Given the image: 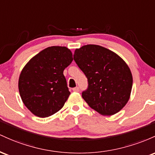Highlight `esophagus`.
I'll return each instance as SVG.
<instances>
[{
    "label": "esophagus",
    "mask_w": 155,
    "mask_h": 155,
    "mask_svg": "<svg viewBox=\"0 0 155 155\" xmlns=\"http://www.w3.org/2000/svg\"><path fill=\"white\" fill-rule=\"evenodd\" d=\"M72 90H73V91H74V92L79 91V90H80L79 87H75V88H73Z\"/></svg>",
    "instance_id": "esophagus-1"
}]
</instances>
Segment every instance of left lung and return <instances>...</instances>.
<instances>
[{"mask_svg": "<svg viewBox=\"0 0 155 155\" xmlns=\"http://www.w3.org/2000/svg\"><path fill=\"white\" fill-rule=\"evenodd\" d=\"M74 60L88 78V88L82 97L92 109L111 116L126 105L133 75L119 55L100 45H87L74 50Z\"/></svg>", "mask_w": 155, "mask_h": 155, "instance_id": "8db88e82", "label": "left lung"}]
</instances>
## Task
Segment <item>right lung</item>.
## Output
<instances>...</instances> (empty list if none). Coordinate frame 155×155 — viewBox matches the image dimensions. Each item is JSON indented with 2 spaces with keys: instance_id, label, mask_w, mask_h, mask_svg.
Listing matches in <instances>:
<instances>
[{
  "instance_id": "add662e5",
  "label": "right lung",
  "mask_w": 155,
  "mask_h": 155,
  "mask_svg": "<svg viewBox=\"0 0 155 155\" xmlns=\"http://www.w3.org/2000/svg\"><path fill=\"white\" fill-rule=\"evenodd\" d=\"M73 60L66 47L41 50L25 64L18 81L24 105L40 118L50 116L63 107L70 94L64 70Z\"/></svg>"
}]
</instances>
